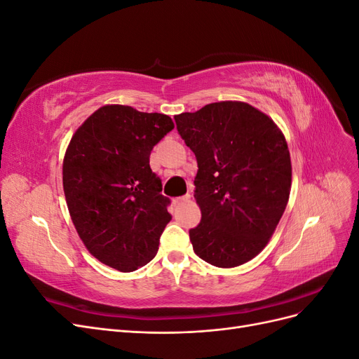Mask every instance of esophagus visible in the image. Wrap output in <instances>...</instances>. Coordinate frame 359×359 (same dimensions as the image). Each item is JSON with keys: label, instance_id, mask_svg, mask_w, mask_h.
Here are the masks:
<instances>
[{"label": "esophagus", "instance_id": "34e87169", "mask_svg": "<svg viewBox=\"0 0 359 359\" xmlns=\"http://www.w3.org/2000/svg\"><path fill=\"white\" fill-rule=\"evenodd\" d=\"M191 196H190V194H186V196H181V198H175V199H173V203H175V205H178V203H182V202H186V201H189Z\"/></svg>", "mask_w": 359, "mask_h": 359}]
</instances>
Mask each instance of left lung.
<instances>
[{
  "instance_id": "8db88e82",
  "label": "left lung",
  "mask_w": 359,
  "mask_h": 359,
  "mask_svg": "<svg viewBox=\"0 0 359 359\" xmlns=\"http://www.w3.org/2000/svg\"><path fill=\"white\" fill-rule=\"evenodd\" d=\"M175 123L199 168L194 253L214 266H240L262 252L286 210L292 163L285 135L266 114L232 100L175 115Z\"/></svg>"
}]
</instances>
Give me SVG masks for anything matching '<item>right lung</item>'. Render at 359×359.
Wrapping results in <instances>:
<instances>
[{"instance_id": "add662e5", "label": "right lung", "mask_w": 359, "mask_h": 359, "mask_svg": "<svg viewBox=\"0 0 359 359\" xmlns=\"http://www.w3.org/2000/svg\"><path fill=\"white\" fill-rule=\"evenodd\" d=\"M175 127L170 116L106 104L76 130L62 161V187L79 238L102 264L132 273L157 255L172 220L149 156Z\"/></svg>"}]
</instances>
